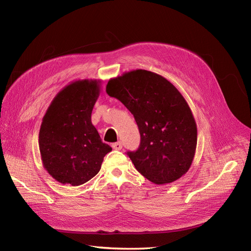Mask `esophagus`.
<instances>
[{"label":"esophagus","instance_id":"1","mask_svg":"<svg viewBox=\"0 0 251 251\" xmlns=\"http://www.w3.org/2000/svg\"><path fill=\"white\" fill-rule=\"evenodd\" d=\"M112 148H113L114 150L119 151V150L123 149V143H121V142H115V143H113V144H112Z\"/></svg>","mask_w":251,"mask_h":251}]
</instances>
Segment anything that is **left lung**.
Listing matches in <instances>:
<instances>
[{
	"mask_svg": "<svg viewBox=\"0 0 251 251\" xmlns=\"http://www.w3.org/2000/svg\"><path fill=\"white\" fill-rule=\"evenodd\" d=\"M107 93L123 102L137 123L140 147L127 155L143 177L171 183L187 173L197 148V125L187 101L157 73L136 69L111 78Z\"/></svg>",
	"mask_w": 251,
	"mask_h": 251,
	"instance_id": "left-lung-1",
	"label": "left lung"
}]
</instances>
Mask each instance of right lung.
Instances as JSON below:
<instances>
[{"label": "right lung", "instance_id": "obj_1", "mask_svg": "<svg viewBox=\"0 0 251 251\" xmlns=\"http://www.w3.org/2000/svg\"><path fill=\"white\" fill-rule=\"evenodd\" d=\"M100 79H77L53 98L43 118L39 147L44 169L62 184L78 186L100 171L112 151L91 121Z\"/></svg>", "mask_w": 251, "mask_h": 251}]
</instances>
